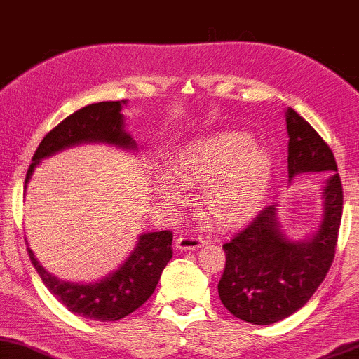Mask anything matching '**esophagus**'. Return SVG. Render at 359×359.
<instances>
[{
    "instance_id": "obj_1",
    "label": "esophagus",
    "mask_w": 359,
    "mask_h": 359,
    "mask_svg": "<svg viewBox=\"0 0 359 359\" xmlns=\"http://www.w3.org/2000/svg\"><path fill=\"white\" fill-rule=\"evenodd\" d=\"M205 242L196 235H180V237L175 238V247L182 251H194L201 248Z\"/></svg>"
}]
</instances>
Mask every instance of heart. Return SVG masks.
<instances>
[{"label":"heart","mask_w":359,"mask_h":359,"mask_svg":"<svg viewBox=\"0 0 359 359\" xmlns=\"http://www.w3.org/2000/svg\"><path fill=\"white\" fill-rule=\"evenodd\" d=\"M154 180L165 205H184V189H200L198 208L219 229H240L259 211L271 184V159L242 132H219L185 143Z\"/></svg>","instance_id":"b5f03b06"}]
</instances>
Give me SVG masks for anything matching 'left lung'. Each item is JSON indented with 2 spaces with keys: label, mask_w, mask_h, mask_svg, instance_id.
Returning a JSON list of instances; mask_svg holds the SVG:
<instances>
[{
  "label": "left lung",
  "mask_w": 359,
  "mask_h": 359,
  "mask_svg": "<svg viewBox=\"0 0 359 359\" xmlns=\"http://www.w3.org/2000/svg\"><path fill=\"white\" fill-rule=\"evenodd\" d=\"M288 179L334 170L323 189V221L313 237L290 242L277 221V205L266 206L250 226L224 243L226 267L217 283L221 302L235 318L267 325L303 308L332 266L344 210V190L332 149L288 108Z\"/></svg>",
  "instance_id": "left-lung-1"
}]
</instances>
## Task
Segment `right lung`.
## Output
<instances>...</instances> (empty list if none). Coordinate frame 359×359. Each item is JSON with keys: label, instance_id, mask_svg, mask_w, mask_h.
Instances as JSON below:
<instances>
[{"label": "right lung", "instance_id": "1", "mask_svg": "<svg viewBox=\"0 0 359 359\" xmlns=\"http://www.w3.org/2000/svg\"><path fill=\"white\" fill-rule=\"evenodd\" d=\"M127 100L101 101L67 116L45 135L32 158L25 175V187L43 158L79 143H109L124 149H137V143L124 130L122 108ZM30 261L48 290L79 316L101 320H119L140 308L153 295L159 277L172 258V232H149L138 237L128 258L103 279L93 283H71L60 280L45 271L34 251L27 248Z\"/></svg>", "mask_w": 359, "mask_h": 359}]
</instances>
